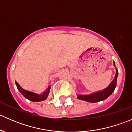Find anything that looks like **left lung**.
<instances>
[{
  "mask_svg": "<svg viewBox=\"0 0 132 132\" xmlns=\"http://www.w3.org/2000/svg\"><path fill=\"white\" fill-rule=\"evenodd\" d=\"M118 75V71L116 69V74L115 78L107 89H105L103 91L98 92V93H94V94H90V95H78L77 96V98L79 100H82L86 101V102H91V103H95V102L104 100L114 91V89L116 87Z\"/></svg>",
  "mask_w": 132,
  "mask_h": 132,
  "instance_id": "8db88e82",
  "label": "left lung"
}]
</instances>
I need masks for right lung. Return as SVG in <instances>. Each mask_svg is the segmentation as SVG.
<instances>
[{
	"label": "right lung",
	"mask_w": 132,
	"mask_h": 132,
	"mask_svg": "<svg viewBox=\"0 0 132 132\" xmlns=\"http://www.w3.org/2000/svg\"><path fill=\"white\" fill-rule=\"evenodd\" d=\"M16 85L17 86V88L19 90V91L22 94V95L26 98L27 99L29 100L30 101H32V102H40V101H43L47 98L48 95L49 94V91H50V87H48V88L46 89V91L43 93V94H37L36 93H32V92L26 91V90L23 89L22 87H20L19 84L16 82Z\"/></svg>",
	"instance_id": "1"
}]
</instances>
